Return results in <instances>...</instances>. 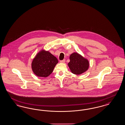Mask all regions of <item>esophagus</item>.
Listing matches in <instances>:
<instances>
[{
    "label": "esophagus",
    "mask_w": 125,
    "mask_h": 125,
    "mask_svg": "<svg viewBox=\"0 0 125 125\" xmlns=\"http://www.w3.org/2000/svg\"><path fill=\"white\" fill-rule=\"evenodd\" d=\"M65 60H63L62 61H60V63H64L65 62Z\"/></svg>",
    "instance_id": "34e87169"
}]
</instances>
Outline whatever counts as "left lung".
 <instances>
[{
  "label": "left lung",
  "mask_w": 125,
  "mask_h": 125,
  "mask_svg": "<svg viewBox=\"0 0 125 125\" xmlns=\"http://www.w3.org/2000/svg\"><path fill=\"white\" fill-rule=\"evenodd\" d=\"M70 61L68 65L71 72L75 75H80L86 72L89 66V61L78 53L74 52L70 56Z\"/></svg>",
  "instance_id": "1"
}]
</instances>
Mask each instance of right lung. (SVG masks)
<instances>
[{
  "label": "right lung",
  "mask_w": 125,
  "mask_h": 125,
  "mask_svg": "<svg viewBox=\"0 0 125 125\" xmlns=\"http://www.w3.org/2000/svg\"><path fill=\"white\" fill-rule=\"evenodd\" d=\"M58 63L56 57L49 51L42 49L36 54L31 62V69L35 75L38 77L49 76Z\"/></svg>",
  "instance_id": "add662e5"
}]
</instances>
